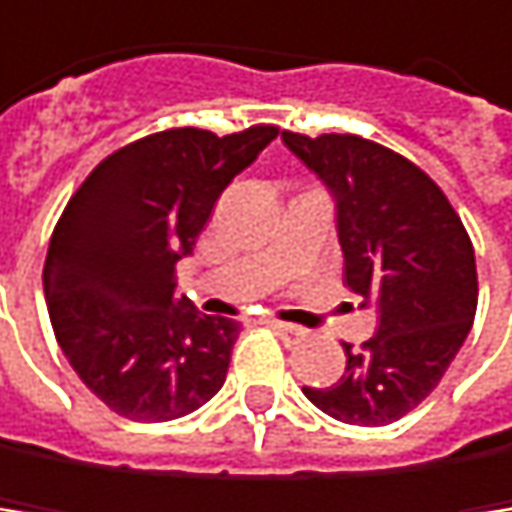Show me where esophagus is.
Returning a JSON list of instances; mask_svg holds the SVG:
<instances>
[{
    "instance_id": "1",
    "label": "esophagus",
    "mask_w": 512,
    "mask_h": 512,
    "mask_svg": "<svg viewBox=\"0 0 512 512\" xmlns=\"http://www.w3.org/2000/svg\"><path fill=\"white\" fill-rule=\"evenodd\" d=\"M270 325H273V331L279 334V338H282V341H288V344L304 341L307 334H310V331H307V328H301V325H288V322H279V319H273Z\"/></svg>"
}]
</instances>
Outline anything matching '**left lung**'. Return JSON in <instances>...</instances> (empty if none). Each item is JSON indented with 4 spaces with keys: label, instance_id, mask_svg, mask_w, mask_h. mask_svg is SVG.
I'll return each mask as SVG.
<instances>
[{
    "label": "left lung",
    "instance_id": "8db88e82",
    "mask_svg": "<svg viewBox=\"0 0 512 512\" xmlns=\"http://www.w3.org/2000/svg\"><path fill=\"white\" fill-rule=\"evenodd\" d=\"M338 199L344 282L378 304V331L350 344L338 384L304 387L325 415L384 427L418 408L467 341L479 282L473 242L424 168L359 134L282 131Z\"/></svg>",
    "mask_w": 512,
    "mask_h": 512
}]
</instances>
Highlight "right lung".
Listing matches in <instances>:
<instances>
[{"label":"right lung","mask_w":512,"mask_h":512,"mask_svg":"<svg viewBox=\"0 0 512 512\" xmlns=\"http://www.w3.org/2000/svg\"><path fill=\"white\" fill-rule=\"evenodd\" d=\"M276 134L165 128L97 162L70 196L45 254V304L73 371L116 415L174 421L224 387L242 325L178 298L174 264Z\"/></svg>","instance_id":"right-lung-1"}]
</instances>
